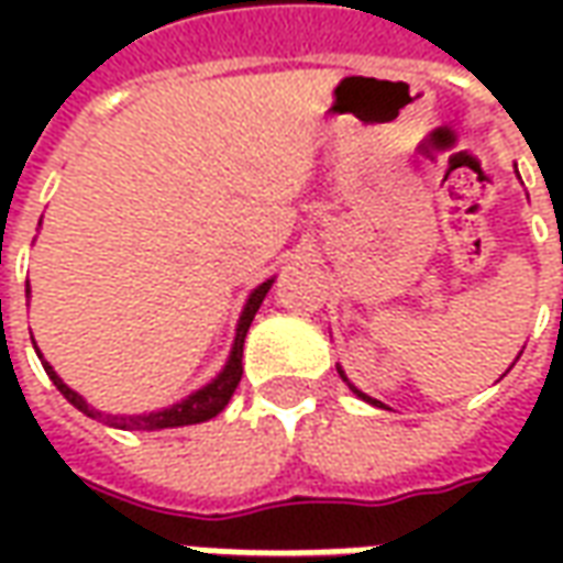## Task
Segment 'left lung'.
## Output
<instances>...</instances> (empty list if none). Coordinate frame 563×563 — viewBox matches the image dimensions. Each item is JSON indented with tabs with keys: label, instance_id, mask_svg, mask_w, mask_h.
Masks as SVG:
<instances>
[{
	"label": "left lung",
	"instance_id": "1",
	"mask_svg": "<svg viewBox=\"0 0 563 563\" xmlns=\"http://www.w3.org/2000/svg\"><path fill=\"white\" fill-rule=\"evenodd\" d=\"M341 377H343V371H341ZM343 379H346V377H343ZM350 389H353V391H355V395H358V398H362V401H367V404H377V407H383V404H379V401H374V398H367L365 391H358V389H355L353 383H350Z\"/></svg>",
	"mask_w": 563,
	"mask_h": 563
}]
</instances>
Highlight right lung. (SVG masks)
<instances>
[{"mask_svg": "<svg viewBox=\"0 0 563 563\" xmlns=\"http://www.w3.org/2000/svg\"><path fill=\"white\" fill-rule=\"evenodd\" d=\"M271 283H262L256 292L250 295V301H246L244 313H241V322H238V334H234V346H232V355H229V365L222 367V374L210 386H205V389H198L196 395H189L186 401L174 404V407H168V410H159V413H144V416H108V422L117 424V428H129V431H159V428H177V424H196V422H208V419H213L217 413H222V407L229 404V398L234 395V389H238V383H241V374H244V365H241V358H244V338L246 331H250V322H253V317H256L258 305L265 301V295H268ZM44 371L51 374V379H54V386L63 395H66L68 404H75L80 413L92 416V419H102V413L99 410H92L90 404L80 398L78 391H71L63 383V379L56 377L54 367L47 365V362H42Z\"/></svg>", "mask_w": 563, "mask_h": 563, "instance_id": "right-lung-1", "label": "right lung"}]
</instances>
